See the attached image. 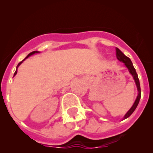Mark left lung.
I'll return each mask as SVG.
<instances>
[{
  "label": "left lung",
  "mask_w": 153,
  "mask_h": 153,
  "mask_svg": "<svg viewBox=\"0 0 153 153\" xmlns=\"http://www.w3.org/2000/svg\"><path fill=\"white\" fill-rule=\"evenodd\" d=\"M115 51H116V57L117 58H118V61L124 63L125 66H126V67H127V69H129V72H130L131 75L133 76V78L134 80H135V84H136L137 88H138V96H137V98L136 100H135V103H134V104L132 105V107H131V109L128 111L127 113H126V115H125V116L124 117V119H126V118H127L128 117H129L131 115H132V112L135 111V109H136L137 106H138V103H139L140 98H141V86H140V82H139V80H138V75H137L136 71H135V69L133 67V64H132L131 60L129 59L128 57H126L119 49H118V48H115Z\"/></svg>",
  "instance_id": "1"
}]
</instances>
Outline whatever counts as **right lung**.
Wrapping results in <instances>:
<instances>
[{
	"label": "right lung",
	"mask_w": 153,
	"mask_h": 153,
	"mask_svg": "<svg viewBox=\"0 0 153 153\" xmlns=\"http://www.w3.org/2000/svg\"><path fill=\"white\" fill-rule=\"evenodd\" d=\"M38 52H38V51H33V52H30V53H29V55H27V57H26V58H25V59H26V58H28V57H29V56H30V55H33V54H35V53H38ZM25 59H24V60H25ZM21 61V62H20V63H19V64H18V66H17V68H18V67H19V66H20V65H21V63H22V62H23V61ZM16 74H17V69H16V71H15V74H14V76H15V75H16Z\"/></svg>",
	"instance_id": "right-lung-1"
}]
</instances>
